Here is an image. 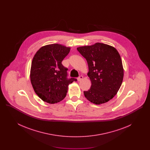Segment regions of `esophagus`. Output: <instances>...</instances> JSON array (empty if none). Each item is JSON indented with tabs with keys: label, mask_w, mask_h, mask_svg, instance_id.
I'll return each mask as SVG.
<instances>
[{
	"label": "esophagus",
	"mask_w": 150,
	"mask_h": 150,
	"mask_svg": "<svg viewBox=\"0 0 150 150\" xmlns=\"http://www.w3.org/2000/svg\"><path fill=\"white\" fill-rule=\"evenodd\" d=\"M83 79V76L81 75V76H80L79 78H78V81H81Z\"/></svg>",
	"instance_id": "obj_1"
}]
</instances>
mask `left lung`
<instances>
[{
  "label": "left lung",
  "instance_id": "left-lung-1",
  "mask_svg": "<svg viewBox=\"0 0 150 150\" xmlns=\"http://www.w3.org/2000/svg\"><path fill=\"white\" fill-rule=\"evenodd\" d=\"M79 52L87 61L91 88L84 91L86 98L96 105L106 103L117 93L124 69L121 57L114 47L103 43L80 47Z\"/></svg>",
  "mask_w": 150,
  "mask_h": 150
}]
</instances>
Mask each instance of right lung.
I'll return each mask as SVG.
<instances>
[{
  "mask_svg": "<svg viewBox=\"0 0 150 150\" xmlns=\"http://www.w3.org/2000/svg\"><path fill=\"white\" fill-rule=\"evenodd\" d=\"M70 47L49 44L36 52L30 70L31 83L36 94L43 101L53 104L64 100L68 86L75 78H67V69L62 61L69 53Z\"/></svg>",
  "mask_w": 150,
  "mask_h": 150,
  "instance_id": "right-lung-1",
  "label": "right lung"
}]
</instances>
